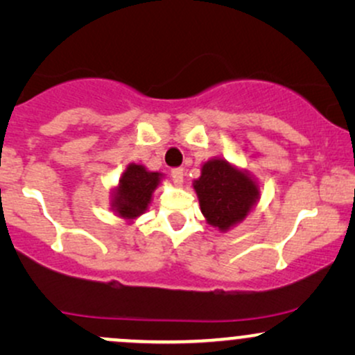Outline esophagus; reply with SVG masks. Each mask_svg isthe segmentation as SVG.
Instances as JSON below:
<instances>
[{
  "label": "esophagus",
  "mask_w": 355,
  "mask_h": 355,
  "mask_svg": "<svg viewBox=\"0 0 355 355\" xmlns=\"http://www.w3.org/2000/svg\"><path fill=\"white\" fill-rule=\"evenodd\" d=\"M172 178H173L175 185L182 187L183 185V178H185V170H183V168H173L172 170Z\"/></svg>",
  "instance_id": "1"
}]
</instances>
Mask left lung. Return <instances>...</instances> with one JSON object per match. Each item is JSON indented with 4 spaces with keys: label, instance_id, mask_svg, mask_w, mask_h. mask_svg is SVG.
Here are the masks:
<instances>
[{
    "label": "left lung",
    "instance_id": "left-lung-1",
    "mask_svg": "<svg viewBox=\"0 0 355 355\" xmlns=\"http://www.w3.org/2000/svg\"><path fill=\"white\" fill-rule=\"evenodd\" d=\"M193 190L207 223L218 232H229L242 223L260 200V187L254 175L222 157L210 158L202 165Z\"/></svg>",
    "mask_w": 355,
    "mask_h": 355
}]
</instances>
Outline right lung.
<instances>
[{
    "instance_id": "right-lung-1",
    "label": "right lung",
    "mask_w": 355,
    "mask_h": 355,
    "mask_svg": "<svg viewBox=\"0 0 355 355\" xmlns=\"http://www.w3.org/2000/svg\"><path fill=\"white\" fill-rule=\"evenodd\" d=\"M164 178V173L150 172L140 164L126 165L118 185L112 190L110 207L113 214L123 218L126 223H132L148 210L155 190Z\"/></svg>"
}]
</instances>
